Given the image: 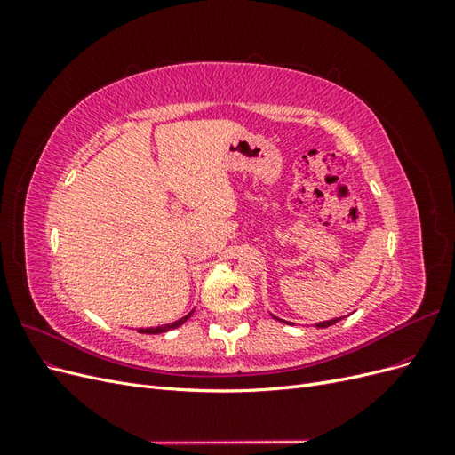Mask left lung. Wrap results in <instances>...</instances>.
<instances>
[{"label":"left lung","mask_w":455,"mask_h":455,"mask_svg":"<svg viewBox=\"0 0 455 455\" xmlns=\"http://www.w3.org/2000/svg\"><path fill=\"white\" fill-rule=\"evenodd\" d=\"M339 319H332V321H324V323H319L316 326L319 328H326V326H332V324H336Z\"/></svg>","instance_id":"8db88e82"}]
</instances>
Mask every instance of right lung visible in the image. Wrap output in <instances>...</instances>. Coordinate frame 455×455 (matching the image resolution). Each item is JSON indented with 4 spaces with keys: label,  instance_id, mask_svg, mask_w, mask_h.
Here are the masks:
<instances>
[{
    "label": "right lung",
    "instance_id": "right-lung-1",
    "mask_svg": "<svg viewBox=\"0 0 455 455\" xmlns=\"http://www.w3.org/2000/svg\"><path fill=\"white\" fill-rule=\"evenodd\" d=\"M189 316H191V313L186 315V316H182L180 321H176V323H172V324H164V326H157V328H142L140 334H161V332H167V330H171V328H178L180 324H184V323L189 319Z\"/></svg>",
    "mask_w": 455,
    "mask_h": 455
}]
</instances>
